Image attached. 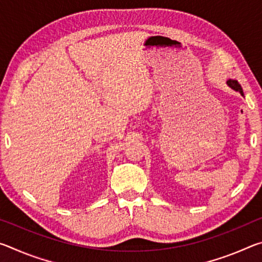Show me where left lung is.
Listing matches in <instances>:
<instances>
[{
  "instance_id": "obj_1",
  "label": "left lung",
  "mask_w": 262,
  "mask_h": 262,
  "mask_svg": "<svg viewBox=\"0 0 262 262\" xmlns=\"http://www.w3.org/2000/svg\"><path fill=\"white\" fill-rule=\"evenodd\" d=\"M227 84H228V86H230L232 89V90H234V91H238L239 94H241L243 97H244V92H243V89H242V86H241V84H239L236 79H228L227 81Z\"/></svg>"
}]
</instances>
